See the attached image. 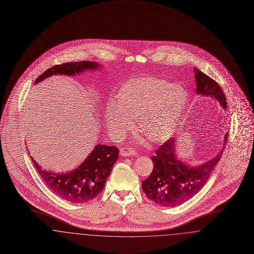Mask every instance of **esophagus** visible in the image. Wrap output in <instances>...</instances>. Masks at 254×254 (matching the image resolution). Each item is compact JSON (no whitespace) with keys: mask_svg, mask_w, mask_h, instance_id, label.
I'll return each mask as SVG.
<instances>
[{"mask_svg":"<svg viewBox=\"0 0 254 254\" xmlns=\"http://www.w3.org/2000/svg\"><path fill=\"white\" fill-rule=\"evenodd\" d=\"M120 155L124 156V157L134 156V155H136V152L130 147H122L120 149Z\"/></svg>","mask_w":254,"mask_h":254,"instance_id":"34e87169","label":"esophagus"}]
</instances>
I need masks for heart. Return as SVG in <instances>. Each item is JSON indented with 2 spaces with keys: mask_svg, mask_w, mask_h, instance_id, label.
I'll list each match as a JSON object with an SVG mask.
<instances>
[{
  "mask_svg": "<svg viewBox=\"0 0 254 254\" xmlns=\"http://www.w3.org/2000/svg\"><path fill=\"white\" fill-rule=\"evenodd\" d=\"M188 105L189 93L182 85L154 77L139 78L119 88L106 119L110 131L117 135L129 131L136 120L149 142L162 143L178 130Z\"/></svg>",
  "mask_w": 254,
  "mask_h": 254,
  "instance_id": "obj_1",
  "label": "heart"
}]
</instances>
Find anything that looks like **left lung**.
Returning a JSON list of instances; mask_svg holds the SVG:
<instances>
[{"label": "left lung", "mask_w": 254, "mask_h": 254, "mask_svg": "<svg viewBox=\"0 0 254 254\" xmlns=\"http://www.w3.org/2000/svg\"><path fill=\"white\" fill-rule=\"evenodd\" d=\"M196 92L202 96L210 97L218 101L222 109H227L226 97L220 85L210 77L194 67ZM228 139L224 137L221 151L215 157L202 165L190 166L181 161L176 154V140L170 138L156 150L152 156L153 170L142 182V189L147 198L158 205L174 207L187 202L198 193L208 180L212 170L222 156Z\"/></svg>", "instance_id": "1"}]
</instances>
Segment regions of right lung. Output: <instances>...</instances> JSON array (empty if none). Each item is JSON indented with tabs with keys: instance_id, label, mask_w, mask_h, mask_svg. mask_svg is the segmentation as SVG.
Instances as JSON below:
<instances>
[{
	"instance_id": "add662e5",
	"label": "right lung",
	"mask_w": 254,
	"mask_h": 254,
	"mask_svg": "<svg viewBox=\"0 0 254 254\" xmlns=\"http://www.w3.org/2000/svg\"><path fill=\"white\" fill-rule=\"evenodd\" d=\"M99 67L100 64L95 62L65 63L46 70L37 78L35 84L53 75L74 76ZM118 156L119 149L115 145H97L79 167L64 173L48 171L30 158L43 181L53 193L73 204H82L102 192Z\"/></svg>"
}]
</instances>
